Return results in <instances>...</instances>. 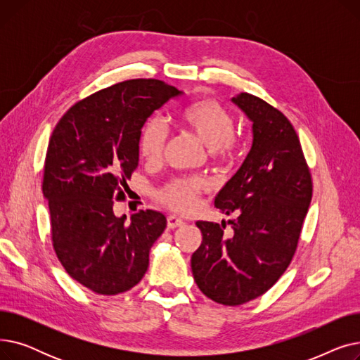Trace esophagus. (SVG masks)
Listing matches in <instances>:
<instances>
[{"label":"esophagus","instance_id":"esophagus-1","mask_svg":"<svg viewBox=\"0 0 360 360\" xmlns=\"http://www.w3.org/2000/svg\"><path fill=\"white\" fill-rule=\"evenodd\" d=\"M184 220L176 217V216H167V229H176L184 226Z\"/></svg>","mask_w":360,"mask_h":360}]
</instances>
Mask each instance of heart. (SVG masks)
Masks as SVG:
<instances>
[{"label": "heart", "mask_w": 360, "mask_h": 360, "mask_svg": "<svg viewBox=\"0 0 360 360\" xmlns=\"http://www.w3.org/2000/svg\"><path fill=\"white\" fill-rule=\"evenodd\" d=\"M178 122L201 144L210 148V158L214 163H229L238 158L240 143L235 136L233 115L217 101L204 98L190 103L181 110ZM166 137L167 132L160 120L147 121L139 140L140 156L147 162L159 160L165 150ZM205 191V181L181 178L166 184L158 197L167 209L176 213H190Z\"/></svg>", "instance_id": "heart-1"}]
</instances>
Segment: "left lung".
<instances>
[{"mask_svg": "<svg viewBox=\"0 0 360 360\" xmlns=\"http://www.w3.org/2000/svg\"><path fill=\"white\" fill-rule=\"evenodd\" d=\"M232 102L252 122V146L214 205L238 217L229 220V233L224 223L197 221L202 242L191 257L200 290L228 307L264 295L286 271L312 198L311 172L290 121L250 93Z\"/></svg>", "mask_w": 360, "mask_h": 360, "instance_id": "left-lung-1", "label": "left lung"}]
</instances>
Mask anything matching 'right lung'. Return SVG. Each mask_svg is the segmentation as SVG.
Here are the masks:
<instances>
[{"mask_svg":"<svg viewBox=\"0 0 360 360\" xmlns=\"http://www.w3.org/2000/svg\"><path fill=\"white\" fill-rule=\"evenodd\" d=\"M182 91L156 79L113 84L72 105L49 139L42 193L51 235L65 271L98 295L134 288L166 217L140 210L113 214V198L139 166V140L147 118Z\"/></svg>","mask_w":360,"mask_h":360,"instance_id":"right-lung-1","label":"right lung"}]
</instances>
